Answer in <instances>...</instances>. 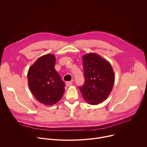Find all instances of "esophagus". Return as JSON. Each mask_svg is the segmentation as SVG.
Masks as SVG:
<instances>
[{
  "mask_svg": "<svg viewBox=\"0 0 147 147\" xmlns=\"http://www.w3.org/2000/svg\"><path fill=\"white\" fill-rule=\"evenodd\" d=\"M65 84H66L67 86L69 87V86H71L73 84V83L71 82H67L65 83Z\"/></svg>",
  "mask_w": 147,
  "mask_h": 147,
  "instance_id": "esophagus-1",
  "label": "esophagus"
}]
</instances>
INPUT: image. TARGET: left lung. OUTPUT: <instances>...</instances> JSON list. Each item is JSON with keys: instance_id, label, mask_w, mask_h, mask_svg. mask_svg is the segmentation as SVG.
Returning <instances> with one entry per match:
<instances>
[{"instance_id": "8db88e82", "label": "left lung", "mask_w": 147, "mask_h": 147, "mask_svg": "<svg viewBox=\"0 0 147 147\" xmlns=\"http://www.w3.org/2000/svg\"><path fill=\"white\" fill-rule=\"evenodd\" d=\"M84 85L78 87L84 99L90 104L97 105L108 98L114 86L115 76L110 63L95 53L83 57Z\"/></svg>"}]
</instances>
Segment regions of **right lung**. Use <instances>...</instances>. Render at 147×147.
<instances>
[{
    "instance_id": "right-lung-1",
    "label": "right lung",
    "mask_w": 147,
    "mask_h": 147,
    "mask_svg": "<svg viewBox=\"0 0 147 147\" xmlns=\"http://www.w3.org/2000/svg\"><path fill=\"white\" fill-rule=\"evenodd\" d=\"M55 63L54 55H44L37 60L28 73V85L33 95L46 105L57 103L65 90V83L55 69Z\"/></svg>"
}]
</instances>
